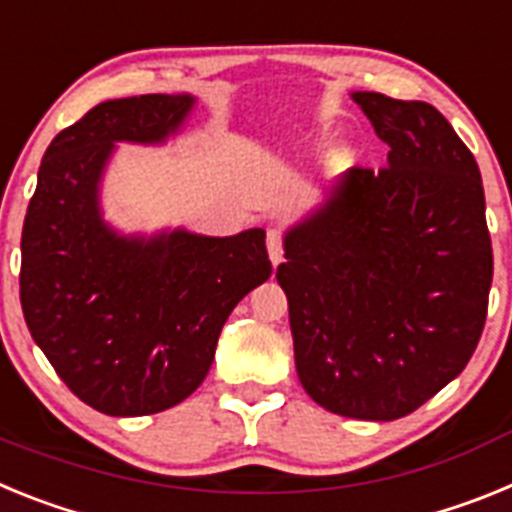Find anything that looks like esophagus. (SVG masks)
I'll return each mask as SVG.
<instances>
[{"mask_svg": "<svg viewBox=\"0 0 512 512\" xmlns=\"http://www.w3.org/2000/svg\"><path fill=\"white\" fill-rule=\"evenodd\" d=\"M266 248H269V259L271 264L277 266L279 261H282V230L279 228H269V233H266Z\"/></svg>", "mask_w": 512, "mask_h": 512, "instance_id": "1", "label": "esophagus"}]
</instances>
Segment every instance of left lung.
<instances>
[{
  "instance_id": "left-lung-1",
  "label": "left lung",
  "mask_w": 512,
  "mask_h": 512,
  "mask_svg": "<svg viewBox=\"0 0 512 512\" xmlns=\"http://www.w3.org/2000/svg\"><path fill=\"white\" fill-rule=\"evenodd\" d=\"M390 146L284 235L297 377L320 408L395 420L469 364L487 318L492 243L472 151L425 102L354 92Z\"/></svg>"
}]
</instances>
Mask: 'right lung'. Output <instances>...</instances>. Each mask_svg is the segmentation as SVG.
<instances>
[{
	"instance_id": "right-lung-1",
	"label": "right lung",
	"mask_w": 512,
	"mask_h": 512,
	"mask_svg": "<svg viewBox=\"0 0 512 512\" xmlns=\"http://www.w3.org/2000/svg\"><path fill=\"white\" fill-rule=\"evenodd\" d=\"M192 107V94L92 107L51 140L22 225L30 336L81 402L115 418L187 400L210 372L233 307L271 274L261 228L146 238L104 223L99 184L115 143H164Z\"/></svg>"
}]
</instances>
